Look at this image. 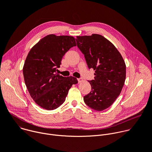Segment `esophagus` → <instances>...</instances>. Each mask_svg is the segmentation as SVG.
<instances>
[{
	"instance_id": "esophagus-1",
	"label": "esophagus",
	"mask_w": 152,
	"mask_h": 152,
	"mask_svg": "<svg viewBox=\"0 0 152 152\" xmlns=\"http://www.w3.org/2000/svg\"><path fill=\"white\" fill-rule=\"evenodd\" d=\"M77 80H78V82L80 83V82H82L83 79H82V77H80V78H77Z\"/></svg>"
}]
</instances>
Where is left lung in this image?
Instances as JSON below:
<instances>
[{
    "label": "left lung",
    "mask_w": 152,
    "mask_h": 152,
    "mask_svg": "<svg viewBox=\"0 0 152 152\" xmlns=\"http://www.w3.org/2000/svg\"><path fill=\"white\" fill-rule=\"evenodd\" d=\"M76 40L88 68L96 70L94 79L88 81L91 91L83 97L84 102L94 110H104L113 104L123 87L124 61L113 43L102 35L77 36Z\"/></svg>",
    "instance_id": "left-lung-1"
}]
</instances>
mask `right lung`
I'll return each mask as SVG.
<instances>
[{"label":"right lung","instance_id":"obj_1","mask_svg":"<svg viewBox=\"0 0 152 152\" xmlns=\"http://www.w3.org/2000/svg\"><path fill=\"white\" fill-rule=\"evenodd\" d=\"M74 37L50 34L40 39L31 49L23 73L27 89L34 102L47 110H53L66 100L72 85L78 82L73 76L56 73L63 56L76 46Z\"/></svg>","mask_w":152,"mask_h":152}]
</instances>
